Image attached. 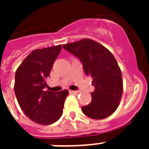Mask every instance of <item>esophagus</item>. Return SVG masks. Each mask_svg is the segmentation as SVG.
<instances>
[{"mask_svg": "<svg viewBox=\"0 0 149 149\" xmlns=\"http://www.w3.org/2000/svg\"><path fill=\"white\" fill-rule=\"evenodd\" d=\"M69 93H71V94H76V93H78V91H69Z\"/></svg>", "mask_w": 149, "mask_h": 149, "instance_id": "1", "label": "esophagus"}]
</instances>
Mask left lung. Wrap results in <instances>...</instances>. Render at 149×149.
I'll list each match as a JSON object with an SVG mask.
<instances>
[{
  "instance_id": "1",
  "label": "left lung",
  "mask_w": 149,
  "mask_h": 149,
  "mask_svg": "<svg viewBox=\"0 0 149 149\" xmlns=\"http://www.w3.org/2000/svg\"><path fill=\"white\" fill-rule=\"evenodd\" d=\"M63 47L79 58L86 76L93 78L95 90L91 93L92 101L82 107L83 113L97 120L111 115L119 106L123 93L121 71L114 56L104 46L89 38Z\"/></svg>"
}]
</instances>
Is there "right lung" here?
<instances>
[{
    "mask_svg": "<svg viewBox=\"0 0 149 149\" xmlns=\"http://www.w3.org/2000/svg\"><path fill=\"white\" fill-rule=\"evenodd\" d=\"M61 49L62 45H58L34 50L15 72V93L17 102L25 115L39 125H51L61 118L69 94L67 90L60 92L44 90L47 86L45 79L49 77Z\"/></svg>",
    "mask_w": 149,
    "mask_h": 149,
    "instance_id": "1",
    "label": "right lung"
}]
</instances>
